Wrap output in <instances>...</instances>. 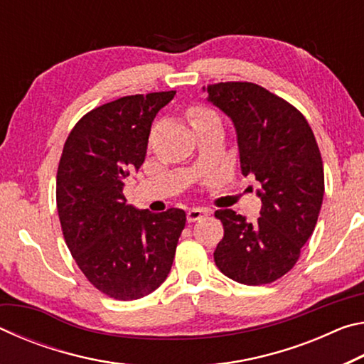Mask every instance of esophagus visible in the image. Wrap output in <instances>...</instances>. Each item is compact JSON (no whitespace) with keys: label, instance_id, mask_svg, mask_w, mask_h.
<instances>
[{"label":"esophagus","instance_id":"esophagus-1","mask_svg":"<svg viewBox=\"0 0 364 364\" xmlns=\"http://www.w3.org/2000/svg\"><path fill=\"white\" fill-rule=\"evenodd\" d=\"M208 213L207 208H202V207H193L188 210V221L189 223H193V221L200 220L202 217H205Z\"/></svg>","mask_w":364,"mask_h":364}]
</instances>
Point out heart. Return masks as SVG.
Instances as JSON below:
<instances>
[{
  "label": "heart",
  "mask_w": 364,
  "mask_h": 364,
  "mask_svg": "<svg viewBox=\"0 0 364 364\" xmlns=\"http://www.w3.org/2000/svg\"><path fill=\"white\" fill-rule=\"evenodd\" d=\"M215 117H217V115H215L212 110L199 109V110H196V112L193 114V123H194V125H197V123L208 120V119H215Z\"/></svg>",
  "instance_id": "b5f03b06"
}]
</instances>
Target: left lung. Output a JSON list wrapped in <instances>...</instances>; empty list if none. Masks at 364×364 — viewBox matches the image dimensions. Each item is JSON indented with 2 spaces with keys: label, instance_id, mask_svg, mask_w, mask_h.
Returning <instances> with one entry per match:
<instances>
[{
  "label": "left lung",
  "instance_id": "1",
  "mask_svg": "<svg viewBox=\"0 0 364 364\" xmlns=\"http://www.w3.org/2000/svg\"><path fill=\"white\" fill-rule=\"evenodd\" d=\"M202 90L232 122L242 175L255 176L262 186L255 223L231 208L215 212L225 230L215 263L241 284H269L297 263L321 210L324 171L315 134L297 109L255 83Z\"/></svg>",
  "mask_w": 364,
  "mask_h": 364
}]
</instances>
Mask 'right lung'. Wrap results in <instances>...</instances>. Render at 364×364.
Returning <instances> with one entry per match:
<instances>
[{
	"label": "right lung",
	"instance_id": "right-lung-1",
	"mask_svg": "<svg viewBox=\"0 0 364 364\" xmlns=\"http://www.w3.org/2000/svg\"><path fill=\"white\" fill-rule=\"evenodd\" d=\"M176 91L125 96L86 114L60 156L56 202L72 257L97 291L136 300L167 279L186 225L181 208L162 213L127 204L125 178L144 162L151 125Z\"/></svg>",
	"mask_w": 364,
	"mask_h": 364
}]
</instances>
